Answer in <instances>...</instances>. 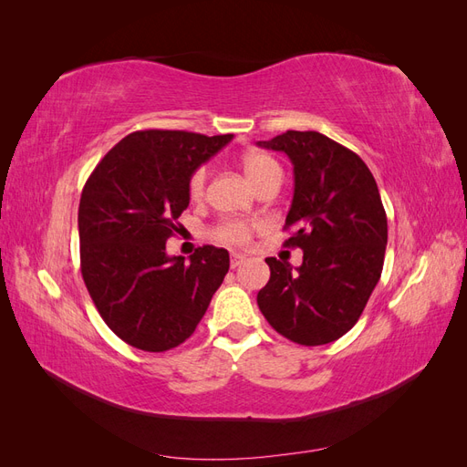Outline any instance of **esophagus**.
Wrapping results in <instances>:
<instances>
[{
	"instance_id": "obj_1",
	"label": "esophagus",
	"mask_w": 467,
	"mask_h": 467,
	"mask_svg": "<svg viewBox=\"0 0 467 467\" xmlns=\"http://www.w3.org/2000/svg\"><path fill=\"white\" fill-rule=\"evenodd\" d=\"M245 261H247V257L244 255V253H232V257H230V265H232V268L242 266Z\"/></svg>"
}]
</instances>
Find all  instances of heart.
<instances>
[{"instance_id": "heart-1", "label": "heart", "mask_w": 467, "mask_h": 467, "mask_svg": "<svg viewBox=\"0 0 467 467\" xmlns=\"http://www.w3.org/2000/svg\"><path fill=\"white\" fill-rule=\"evenodd\" d=\"M244 171L249 177V181L255 185L257 189L273 177H282L280 173V165L266 153H247L244 158ZM206 181H208V167L201 165L199 169H194L191 179H189V196L192 201H201L206 191ZM253 232V225L242 220H225L218 223L214 228V237L218 242L223 244H245L249 242Z\"/></svg>"}]
</instances>
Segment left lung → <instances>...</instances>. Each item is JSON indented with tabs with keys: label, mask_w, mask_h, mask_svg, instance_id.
<instances>
[{
	"label": "left lung",
	"mask_w": 467,
	"mask_h": 467,
	"mask_svg": "<svg viewBox=\"0 0 467 467\" xmlns=\"http://www.w3.org/2000/svg\"><path fill=\"white\" fill-rule=\"evenodd\" d=\"M261 148L285 151L294 165L286 247L304 261L265 259L271 278L257 304L273 329L317 347L352 329L376 288L388 245V218L370 169L355 151L319 132L288 130Z\"/></svg>",
	"instance_id": "1"
}]
</instances>
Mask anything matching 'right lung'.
I'll return each instance as SVG.
<instances>
[{"mask_svg":"<svg viewBox=\"0 0 467 467\" xmlns=\"http://www.w3.org/2000/svg\"><path fill=\"white\" fill-rule=\"evenodd\" d=\"M232 134L138 130L97 163L81 192L78 225L83 282L117 337L148 352L194 333L230 268L228 251L202 245L169 257L165 242L189 206V179Z\"/></svg>","mask_w":467,"mask_h":467,"instance_id":"obj_1","label":"right lung"}]
</instances>
